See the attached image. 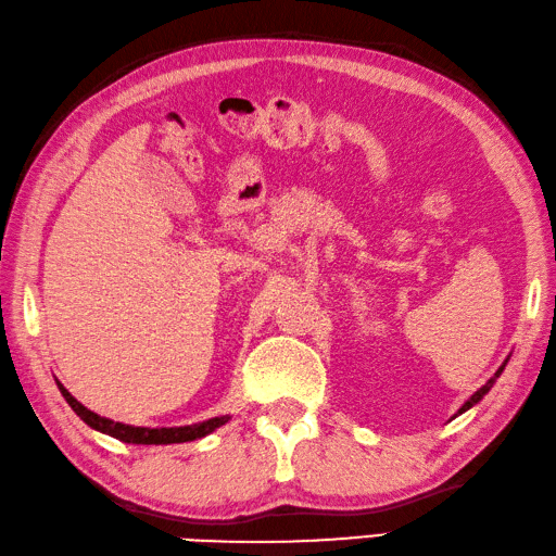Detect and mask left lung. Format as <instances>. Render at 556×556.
Listing matches in <instances>:
<instances>
[{
	"instance_id": "8db88e82",
	"label": "left lung",
	"mask_w": 556,
	"mask_h": 556,
	"mask_svg": "<svg viewBox=\"0 0 556 556\" xmlns=\"http://www.w3.org/2000/svg\"><path fill=\"white\" fill-rule=\"evenodd\" d=\"M506 362H508V357H506V359H504V365H502V367H500V369H496V371H494V377H492V379H490V381H486V383H484V387H482V389H478V391H475V393H472V395H470V399H468V401H466V403H463V405H460V410H458V413H456V415H463V413H466V410H470V407H472V405H478V403H480V401H482V399H484V395H486V393H490V389H492V387H494V381H496V379H500V377H502V371H504V367H506Z\"/></svg>"
}]
</instances>
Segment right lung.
Segmentation results:
<instances>
[{
	"label": "right lung",
	"mask_w": 556,
	"mask_h": 556,
	"mask_svg": "<svg viewBox=\"0 0 556 556\" xmlns=\"http://www.w3.org/2000/svg\"><path fill=\"white\" fill-rule=\"evenodd\" d=\"M56 389L62 391L64 401L72 405V410L81 417V420L90 429L103 432L108 437H115V439L124 441V444H143V446L185 444V441H194V439H201V437L215 432V429L230 420V415H218V417H211V420H203L197 425H185V427H134V425L115 422V420H110V417H100L98 413L88 410L86 405L78 403L74 395L62 387V381H56Z\"/></svg>",
	"instance_id": "obj_1"
}]
</instances>
